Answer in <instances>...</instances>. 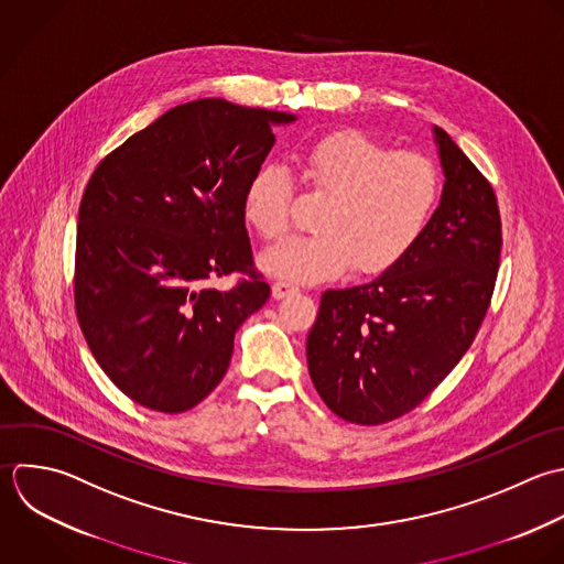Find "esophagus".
<instances>
[{
    "instance_id": "esophagus-1",
    "label": "esophagus",
    "mask_w": 564,
    "mask_h": 564,
    "mask_svg": "<svg viewBox=\"0 0 564 564\" xmlns=\"http://www.w3.org/2000/svg\"><path fill=\"white\" fill-rule=\"evenodd\" d=\"M296 292H299V288L292 285V283H285V281L272 283V296H274V299H285V296L296 294Z\"/></svg>"
}]
</instances>
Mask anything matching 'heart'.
Segmentation results:
<instances>
[{"mask_svg":"<svg viewBox=\"0 0 564 564\" xmlns=\"http://www.w3.org/2000/svg\"><path fill=\"white\" fill-rule=\"evenodd\" d=\"M305 182L323 197L314 228L259 259L261 268L288 283H316L354 268L382 274L398 265L424 235L440 199V175L431 160L391 151L358 129L329 133L301 160ZM292 177L279 164H261L243 191V217L263 237L290 228Z\"/></svg>","mask_w":564,"mask_h":564,"instance_id":"1","label":"heart"}]
</instances>
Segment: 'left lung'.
<instances>
[{
    "label": "left lung",
    "instance_id": "left-lung-1",
    "mask_svg": "<svg viewBox=\"0 0 564 564\" xmlns=\"http://www.w3.org/2000/svg\"><path fill=\"white\" fill-rule=\"evenodd\" d=\"M444 188L413 250L373 281L321 296L307 367L323 402L365 426L415 409L462 360L488 312L501 257L492 186L433 127Z\"/></svg>",
    "mask_w": 564,
    "mask_h": 564
}]
</instances>
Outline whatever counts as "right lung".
Masks as SVG:
<instances>
[{
    "label": "right lung",
    "mask_w": 564,
    "mask_h": 564,
    "mask_svg": "<svg viewBox=\"0 0 564 564\" xmlns=\"http://www.w3.org/2000/svg\"><path fill=\"white\" fill-rule=\"evenodd\" d=\"M294 113L224 98L177 105L113 149L78 208L76 316L109 380L133 402L182 413L224 378L235 334L261 310L243 191Z\"/></svg>",
    "instance_id": "right-lung-1"
}]
</instances>
